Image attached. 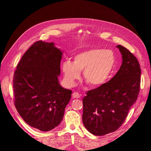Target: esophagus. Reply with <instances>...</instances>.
Wrapping results in <instances>:
<instances>
[{"label": "esophagus", "instance_id": "esophagus-1", "mask_svg": "<svg viewBox=\"0 0 151 151\" xmlns=\"http://www.w3.org/2000/svg\"><path fill=\"white\" fill-rule=\"evenodd\" d=\"M72 97L74 98H79L81 97V94L77 92H74L72 94Z\"/></svg>", "mask_w": 151, "mask_h": 151}]
</instances>
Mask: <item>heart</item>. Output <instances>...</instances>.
I'll return each instance as SVG.
<instances>
[{
  "instance_id": "1",
  "label": "heart",
  "mask_w": 151,
  "mask_h": 151,
  "mask_svg": "<svg viewBox=\"0 0 151 151\" xmlns=\"http://www.w3.org/2000/svg\"><path fill=\"white\" fill-rule=\"evenodd\" d=\"M116 63L114 52L103 48H91L76 54L72 63L65 61L62 63V71L66 83L74 84L83 71L84 80L91 86L103 84L111 74Z\"/></svg>"
}]
</instances>
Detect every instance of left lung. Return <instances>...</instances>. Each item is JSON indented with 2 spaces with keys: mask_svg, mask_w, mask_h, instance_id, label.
<instances>
[{
  "mask_svg": "<svg viewBox=\"0 0 151 151\" xmlns=\"http://www.w3.org/2000/svg\"><path fill=\"white\" fill-rule=\"evenodd\" d=\"M123 62L108 83L88 91L84 97L83 122L89 132L102 136L118 130L136 101L140 87V67L134 55L119 45Z\"/></svg>",
  "mask_w": 151,
  "mask_h": 151,
  "instance_id": "1",
  "label": "left lung"
}]
</instances>
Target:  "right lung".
Wrapping results in <instances>:
<instances>
[{
	"instance_id": "1",
	"label": "right lung",
	"mask_w": 151,
	"mask_h": 151,
	"mask_svg": "<svg viewBox=\"0 0 151 151\" xmlns=\"http://www.w3.org/2000/svg\"><path fill=\"white\" fill-rule=\"evenodd\" d=\"M62 53L53 43L35 42L18 63L13 77L14 101L24 121L47 132L58 126L72 91L58 83Z\"/></svg>"
}]
</instances>
